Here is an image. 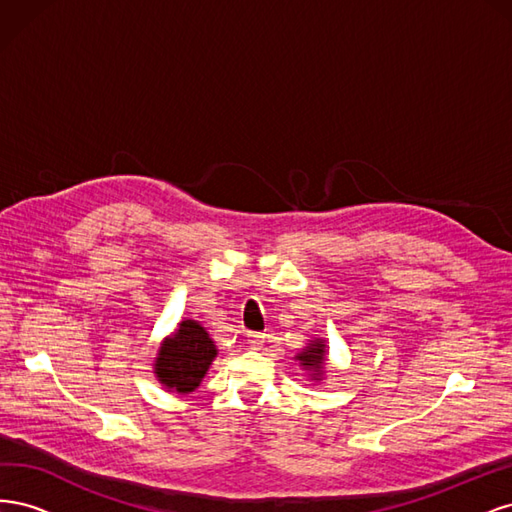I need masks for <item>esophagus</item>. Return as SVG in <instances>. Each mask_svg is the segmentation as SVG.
<instances>
[{
	"label": "esophagus",
	"mask_w": 512,
	"mask_h": 512,
	"mask_svg": "<svg viewBox=\"0 0 512 512\" xmlns=\"http://www.w3.org/2000/svg\"><path fill=\"white\" fill-rule=\"evenodd\" d=\"M269 335L267 333H250L247 335V344H250L254 350H262V346L267 344Z\"/></svg>",
	"instance_id": "1"
}]
</instances>
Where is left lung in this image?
I'll list each match as a JSON object with an SVG mask.
<instances>
[{"label":"left lung","mask_w":512,"mask_h":512,"mask_svg":"<svg viewBox=\"0 0 512 512\" xmlns=\"http://www.w3.org/2000/svg\"><path fill=\"white\" fill-rule=\"evenodd\" d=\"M327 354H329L327 339L314 337V339H309L307 346L297 356H294V361L299 363L301 369L307 371L309 380L318 384V382H322L324 374H327V369H324L327 367Z\"/></svg>","instance_id":"8db88e82"}]
</instances>
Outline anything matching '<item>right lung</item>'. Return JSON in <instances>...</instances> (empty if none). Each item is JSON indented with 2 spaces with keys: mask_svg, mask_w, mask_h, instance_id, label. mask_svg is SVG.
I'll return each mask as SVG.
<instances>
[{
  "mask_svg": "<svg viewBox=\"0 0 512 512\" xmlns=\"http://www.w3.org/2000/svg\"><path fill=\"white\" fill-rule=\"evenodd\" d=\"M215 356L218 348L203 324L183 318L177 329L162 339L153 374L170 393L190 395L203 382Z\"/></svg>",
  "mask_w": 512,
  "mask_h": 512,
  "instance_id": "right-lung-1",
  "label": "right lung"
}]
</instances>
